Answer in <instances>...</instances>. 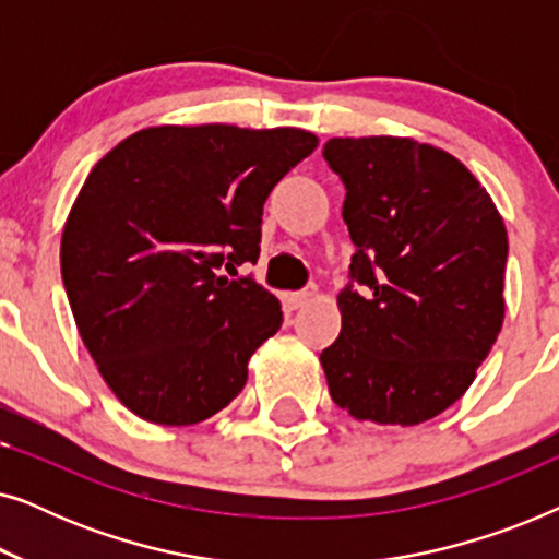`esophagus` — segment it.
Listing matches in <instances>:
<instances>
[{"label":"esophagus","mask_w":559,"mask_h":559,"mask_svg":"<svg viewBox=\"0 0 559 559\" xmlns=\"http://www.w3.org/2000/svg\"><path fill=\"white\" fill-rule=\"evenodd\" d=\"M312 297H316V293H289V295H285V305L289 310H300V308H305V305H308Z\"/></svg>","instance_id":"34e87169"}]
</instances>
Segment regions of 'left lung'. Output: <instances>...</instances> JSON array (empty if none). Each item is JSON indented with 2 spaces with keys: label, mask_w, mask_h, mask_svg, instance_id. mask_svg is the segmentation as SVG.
Wrapping results in <instances>:
<instances>
[{
  "label": "left lung",
  "mask_w": 559,
  "mask_h": 559,
  "mask_svg": "<svg viewBox=\"0 0 559 559\" xmlns=\"http://www.w3.org/2000/svg\"><path fill=\"white\" fill-rule=\"evenodd\" d=\"M323 157L346 186L356 254L341 335L320 354L350 417L412 427L468 392L503 325L507 226L450 152L412 136H333Z\"/></svg>",
  "instance_id": "1"
}]
</instances>
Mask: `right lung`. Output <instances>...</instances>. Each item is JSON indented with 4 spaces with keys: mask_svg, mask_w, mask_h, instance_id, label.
<instances>
[{
    "mask_svg": "<svg viewBox=\"0 0 559 559\" xmlns=\"http://www.w3.org/2000/svg\"><path fill=\"white\" fill-rule=\"evenodd\" d=\"M316 147L295 127L163 124L121 140L88 173L60 272L83 346L136 417L198 425L247 384L282 305L223 266L257 262L264 201Z\"/></svg>",
    "mask_w": 559,
    "mask_h": 559,
    "instance_id": "1",
    "label": "right lung"
}]
</instances>
